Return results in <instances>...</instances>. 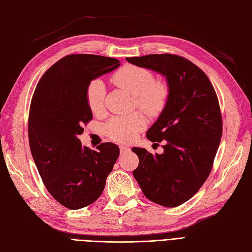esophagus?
Wrapping results in <instances>:
<instances>
[{"instance_id":"1","label":"esophagus","mask_w":252,"mask_h":252,"mask_svg":"<svg viewBox=\"0 0 252 252\" xmlns=\"http://www.w3.org/2000/svg\"><path fill=\"white\" fill-rule=\"evenodd\" d=\"M120 151H121L122 154H123V153H127V152L130 151V148L127 147V146H124V145H121L120 146Z\"/></svg>"}]
</instances>
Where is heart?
Listing matches in <instances>:
<instances>
[{
    "instance_id": "heart-1",
    "label": "heart",
    "mask_w": 252,
    "mask_h": 252,
    "mask_svg": "<svg viewBox=\"0 0 252 252\" xmlns=\"http://www.w3.org/2000/svg\"><path fill=\"white\" fill-rule=\"evenodd\" d=\"M112 80L134 95L135 104L149 117H159L164 111L169 98V88L164 81H155L152 71L128 64L115 72ZM87 103L93 113L105 108L106 88L100 79H93L87 86ZM146 126V120L139 112L114 115L105 125V132L111 140L130 142Z\"/></svg>"
}]
</instances>
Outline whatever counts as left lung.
<instances>
[{
	"label": "left lung",
	"mask_w": 252,
	"mask_h": 252,
	"mask_svg": "<svg viewBox=\"0 0 252 252\" xmlns=\"http://www.w3.org/2000/svg\"><path fill=\"white\" fill-rule=\"evenodd\" d=\"M126 60L166 78L168 103L146 132L156 144L164 142V152L154 156L133 147L139 157L133 176L146 198L178 207L198 192L212 169L222 133L219 98L206 73L181 56L152 54Z\"/></svg>",
	"instance_id": "obj_1"
}]
</instances>
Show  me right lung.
<instances>
[{
	"instance_id": "obj_1",
	"label": "right lung",
	"mask_w": 252,
	"mask_h": 252,
	"mask_svg": "<svg viewBox=\"0 0 252 252\" xmlns=\"http://www.w3.org/2000/svg\"><path fill=\"white\" fill-rule=\"evenodd\" d=\"M119 66L115 58L72 54L54 63L33 92L29 117L32 156L47 191L67 209L96 200L119 158L113 143H101L92 151L78 139L93 117L87 103L88 84Z\"/></svg>"
}]
</instances>
